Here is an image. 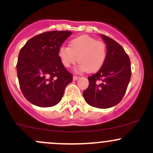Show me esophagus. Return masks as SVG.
<instances>
[{
    "label": "esophagus",
    "mask_w": 153,
    "mask_h": 153,
    "mask_svg": "<svg viewBox=\"0 0 153 153\" xmlns=\"http://www.w3.org/2000/svg\"><path fill=\"white\" fill-rule=\"evenodd\" d=\"M78 78H79V76H76V75H74V76H73L74 81H76V80H78Z\"/></svg>",
    "instance_id": "34e87169"
}]
</instances>
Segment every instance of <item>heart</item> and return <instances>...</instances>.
Segmentation results:
<instances>
[{
    "label": "heart",
    "mask_w": 153,
    "mask_h": 153,
    "mask_svg": "<svg viewBox=\"0 0 153 153\" xmlns=\"http://www.w3.org/2000/svg\"><path fill=\"white\" fill-rule=\"evenodd\" d=\"M63 66L69 68L79 62L78 71L96 72L105 63L107 57V47L105 42L96 40L93 37L82 35L72 39L69 48L61 46L57 52Z\"/></svg>",
    "instance_id": "heart-1"
}]
</instances>
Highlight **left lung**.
Returning a JSON list of instances; mask_svg holds the SVG:
<instances>
[{"mask_svg": "<svg viewBox=\"0 0 153 153\" xmlns=\"http://www.w3.org/2000/svg\"><path fill=\"white\" fill-rule=\"evenodd\" d=\"M107 45V57L102 67L88 77L89 86L83 92L86 102L97 108H109L120 102L131 75V62L122 46L101 34Z\"/></svg>", "mask_w": 153, "mask_h": 153, "instance_id": "obj_1", "label": "left lung"}]
</instances>
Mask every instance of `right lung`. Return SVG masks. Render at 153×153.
Wrapping results in <instances>:
<instances>
[{"mask_svg":"<svg viewBox=\"0 0 153 153\" xmlns=\"http://www.w3.org/2000/svg\"><path fill=\"white\" fill-rule=\"evenodd\" d=\"M71 34L67 30L42 33L21 49L16 65L18 78L24 96L30 103L48 108L62 99L73 76L61 63L57 52Z\"/></svg>","mask_w":153,"mask_h":153,"instance_id":"obj_1","label":"right lung"}]
</instances>
